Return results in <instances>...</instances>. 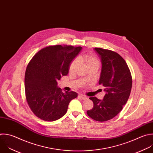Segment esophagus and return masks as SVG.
Wrapping results in <instances>:
<instances>
[{
	"label": "esophagus",
	"mask_w": 153,
	"mask_h": 153,
	"mask_svg": "<svg viewBox=\"0 0 153 153\" xmlns=\"http://www.w3.org/2000/svg\"><path fill=\"white\" fill-rule=\"evenodd\" d=\"M79 97L82 99V100H86L88 98V97L86 95H84L83 94H80L79 95Z\"/></svg>",
	"instance_id": "obj_1"
}]
</instances>
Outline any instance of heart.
I'll list each match as a JSON object with an SVG mask.
<instances>
[{
    "mask_svg": "<svg viewBox=\"0 0 153 153\" xmlns=\"http://www.w3.org/2000/svg\"><path fill=\"white\" fill-rule=\"evenodd\" d=\"M78 59L80 61H83L86 62L88 66L92 65V64H98V61L97 58L90 54H84L83 55H79L78 56ZM79 63V60L77 58L74 59L70 64L69 65V71L70 72H72L74 70L75 68L77 67Z\"/></svg>",
    "mask_w": 153,
    "mask_h": 153,
    "instance_id": "obj_1",
    "label": "heart"
}]
</instances>
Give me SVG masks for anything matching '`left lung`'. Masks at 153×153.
I'll use <instances>...</instances> for the list:
<instances>
[{"mask_svg":"<svg viewBox=\"0 0 153 153\" xmlns=\"http://www.w3.org/2000/svg\"><path fill=\"white\" fill-rule=\"evenodd\" d=\"M102 63L99 85L105 88L106 94L103 100L95 97L89 98L93 108L86 113L92 119L100 122L110 120L123 109L129 98L132 77L125 60L114 51L95 47Z\"/></svg>","mask_w":153,"mask_h":153,"instance_id":"1","label":"left lung"}]
</instances>
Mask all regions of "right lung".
I'll return each mask as SVG.
<instances>
[{
    "mask_svg": "<svg viewBox=\"0 0 153 153\" xmlns=\"http://www.w3.org/2000/svg\"><path fill=\"white\" fill-rule=\"evenodd\" d=\"M81 47L50 45L38 52L29 62L25 76V95L32 112L46 121H56L67 112L69 103L77 97L74 91L63 92L57 81L67 76L71 61Z\"/></svg>",
    "mask_w": 153,
    "mask_h": 153,
    "instance_id": "add662e5",
    "label": "right lung"
}]
</instances>
